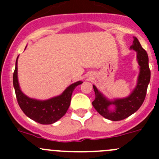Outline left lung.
Returning a JSON list of instances; mask_svg holds the SVG:
<instances>
[{"label": "left lung", "mask_w": 159, "mask_h": 159, "mask_svg": "<svg viewBox=\"0 0 159 159\" xmlns=\"http://www.w3.org/2000/svg\"><path fill=\"white\" fill-rule=\"evenodd\" d=\"M130 48L137 52V61L139 65L137 84L130 95L126 98L110 100L93 85L95 99L92 102V105L102 117L111 121L123 120L139 110L145 99L147 87L151 80L148 56L136 37H134L133 44Z\"/></svg>", "instance_id": "8db88e82"}]
</instances>
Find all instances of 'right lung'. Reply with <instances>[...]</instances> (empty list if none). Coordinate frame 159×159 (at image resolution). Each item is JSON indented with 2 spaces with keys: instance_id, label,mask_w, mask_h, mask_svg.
Wrapping results in <instances>:
<instances>
[{
  "instance_id": "right-lung-1",
  "label": "right lung",
  "mask_w": 159,
  "mask_h": 159,
  "mask_svg": "<svg viewBox=\"0 0 159 159\" xmlns=\"http://www.w3.org/2000/svg\"><path fill=\"white\" fill-rule=\"evenodd\" d=\"M17 59L13 73V87L20 107L31 119L40 124H52L61 119L67 112L71 102V94L82 81L71 84L60 95L46 100L29 98L22 92L20 88L17 76Z\"/></svg>"
}]
</instances>
